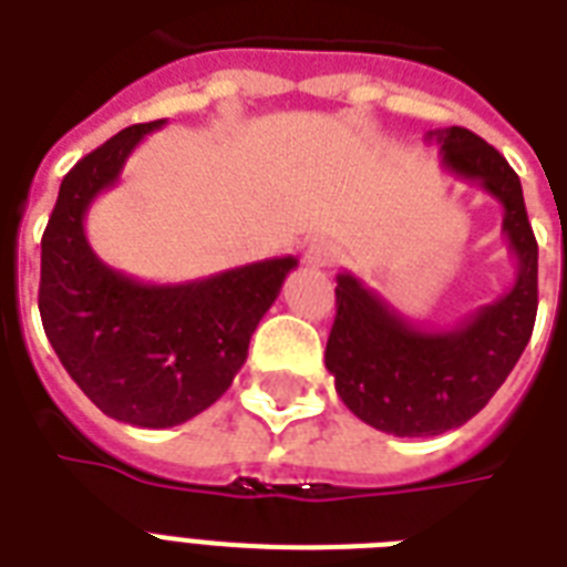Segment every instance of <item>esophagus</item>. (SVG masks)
<instances>
[{"mask_svg":"<svg viewBox=\"0 0 567 567\" xmlns=\"http://www.w3.org/2000/svg\"><path fill=\"white\" fill-rule=\"evenodd\" d=\"M306 265L309 267H329L336 265L338 258V249L329 244V240H315V244H309L306 247Z\"/></svg>","mask_w":567,"mask_h":567,"instance_id":"obj_1","label":"esophagus"}]
</instances>
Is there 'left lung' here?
Segmentation results:
<instances>
[{
	"instance_id": "obj_1",
	"label": "left lung",
	"mask_w": 567,
	"mask_h": 567,
	"mask_svg": "<svg viewBox=\"0 0 567 567\" xmlns=\"http://www.w3.org/2000/svg\"><path fill=\"white\" fill-rule=\"evenodd\" d=\"M444 171L476 182L503 205V235L518 276L501 300L447 329L405 320L353 274H338L327 371L344 405L373 430L423 439L471 421L518 364L538 309V244L518 173L492 144L462 126L426 132Z\"/></svg>"
}]
</instances>
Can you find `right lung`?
<instances>
[{
    "instance_id": "right-lung-1",
    "label": "right lung",
    "mask_w": 567,
    "mask_h": 567,
    "mask_svg": "<svg viewBox=\"0 0 567 567\" xmlns=\"http://www.w3.org/2000/svg\"><path fill=\"white\" fill-rule=\"evenodd\" d=\"M164 120L128 126L66 173L40 240V320L52 350L96 409L114 421L167 430L226 394L258 320L297 258L179 285H153L109 267L87 244L84 217Z\"/></svg>"
}]
</instances>
